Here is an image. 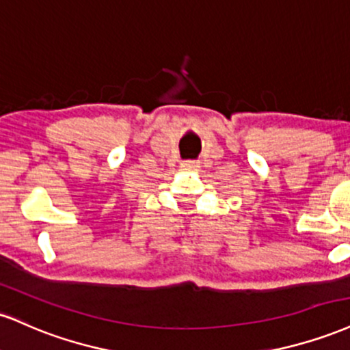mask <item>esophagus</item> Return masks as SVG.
<instances>
[{
    "label": "esophagus",
    "instance_id": "obj_1",
    "mask_svg": "<svg viewBox=\"0 0 350 350\" xmlns=\"http://www.w3.org/2000/svg\"><path fill=\"white\" fill-rule=\"evenodd\" d=\"M182 167L185 170H196L200 167V162H196V160H187V162L182 163Z\"/></svg>",
    "mask_w": 350,
    "mask_h": 350
}]
</instances>
